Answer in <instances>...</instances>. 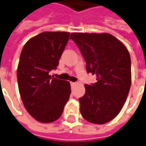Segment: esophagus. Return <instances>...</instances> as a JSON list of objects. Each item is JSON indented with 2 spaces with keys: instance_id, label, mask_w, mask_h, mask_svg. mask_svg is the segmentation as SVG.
I'll use <instances>...</instances> for the list:
<instances>
[{
  "instance_id": "obj_1",
  "label": "esophagus",
  "mask_w": 146,
  "mask_h": 146,
  "mask_svg": "<svg viewBox=\"0 0 146 146\" xmlns=\"http://www.w3.org/2000/svg\"><path fill=\"white\" fill-rule=\"evenodd\" d=\"M70 84H71V86H74V85H76V82H70Z\"/></svg>"
}]
</instances>
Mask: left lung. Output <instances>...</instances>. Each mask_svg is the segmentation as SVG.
Listing matches in <instances>:
<instances>
[{"instance_id":"1","label":"left lung","mask_w":146,"mask_h":146,"mask_svg":"<svg viewBox=\"0 0 146 146\" xmlns=\"http://www.w3.org/2000/svg\"><path fill=\"white\" fill-rule=\"evenodd\" d=\"M70 38L80 49L88 73L96 74L92 85L84 84L79 99L81 115L86 121L104 124L119 115L131 85L130 56L125 45L108 33L73 32Z\"/></svg>"}]
</instances>
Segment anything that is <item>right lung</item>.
Masks as SVG:
<instances>
[{
	"mask_svg": "<svg viewBox=\"0 0 146 146\" xmlns=\"http://www.w3.org/2000/svg\"><path fill=\"white\" fill-rule=\"evenodd\" d=\"M70 32L45 31L31 38L23 46L17 67L20 97L27 111L38 122H54L69 100V81L49 73L58 66Z\"/></svg>",
	"mask_w": 146,
	"mask_h": 146,
	"instance_id": "right-lung-1",
	"label": "right lung"
}]
</instances>
